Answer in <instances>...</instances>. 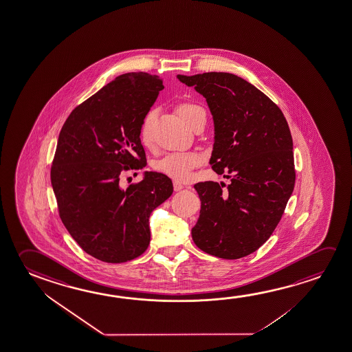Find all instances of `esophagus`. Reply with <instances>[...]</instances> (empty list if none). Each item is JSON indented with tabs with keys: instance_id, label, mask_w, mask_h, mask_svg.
Here are the masks:
<instances>
[{
	"instance_id": "obj_1",
	"label": "esophagus",
	"mask_w": 352,
	"mask_h": 352,
	"mask_svg": "<svg viewBox=\"0 0 352 352\" xmlns=\"http://www.w3.org/2000/svg\"><path fill=\"white\" fill-rule=\"evenodd\" d=\"M174 191H180V190L184 189V185L179 182H174L173 183Z\"/></svg>"
}]
</instances>
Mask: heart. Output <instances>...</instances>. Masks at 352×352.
<instances>
[{
	"label": "heart",
	"instance_id": "1",
	"mask_svg": "<svg viewBox=\"0 0 352 352\" xmlns=\"http://www.w3.org/2000/svg\"><path fill=\"white\" fill-rule=\"evenodd\" d=\"M179 116L184 119L186 124H191L199 113L205 112L204 109L192 102H182L177 107ZM156 117V112L148 111L141 122L140 141L144 146H150L152 141V124ZM201 163L200 155L196 152H172L163 157L157 162V170L166 174L175 180H186L189 178L191 170Z\"/></svg>",
	"mask_w": 352,
	"mask_h": 352
}]
</instances>
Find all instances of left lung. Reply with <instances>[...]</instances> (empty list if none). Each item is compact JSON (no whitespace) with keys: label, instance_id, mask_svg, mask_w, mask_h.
<instances>
[{"label":"left lung","instance_id":"left-lung-1","mask_svg":"<svg viewBox=\"0 0 352 352\" xmlns=\"http://www.w3.org/2000/svg\"><path fill=\"white\" fill-rule=\"evenodd\" d=\"M207 101L214 123L210 164L224 183L194 185L201 200L192 240L206 254L236 260L270 239L295 185L292 138L280 109L240 76H177Z\"/></svg>","mask_w":352,"mask_h":352}]
</instances>
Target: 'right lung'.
I'll use <instances>...</instances> for the list:
<instances>
[{
  "label": "right lung",
  "instance_id": "1",
  "mask_svg": "<svg viewBox=\"0 0 352 352\" xmlns=\"http://www.w3.org/2000/svg\"><path fill=\"white\" fill-rule=\"evenodd\" d=\"M163 89L158 76L125 73L73 109L60 129L51 168L60 219L81 249L103 262L144 254L150 214L173 194L172 180L157 172L128 189L119 185L123 170L146 166L141 122Z\"/></svg>",
  "mask_w": 352,
  "mask_h": 352
}]
</instances>
